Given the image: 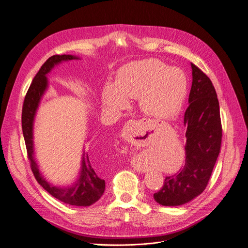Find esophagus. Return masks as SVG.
<instances>
[{
	"mask_svg": "<svg viewBox=\"0 0 248 248\" xmlns=\"http://www.w3.org/2000/svg\"><path fill=\"white\" fill-rule=\"evenodd\" d=\"M131 123H133V122H131V121H130V122H128V124H127V125H126V128H129V127H128V125H129Z\"/></svg>",
	"mask_w": 248,
	"mask_h": 248,
	"instance_id": "1",
	"label": "esophagus"
}]
</instances>
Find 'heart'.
Masks as SVG:
<instances>
[{
    "label": "heart",
    "mask_w": 248,
    "mask_h": 248,
    "mask_svg": "<svg viewBox=\"0 0 248 248\" xmlns=\"http://www.w3.org/2000/svg\"><path fill=\"white\" fill-rule=\"evenodd\" d=\"M187 88V77L181 69L158 59H144L122 67L116 83L105 85L102 100L108 109L120 111L128 106V99L138 98L145 115L167 120L181 109Z\"/></svg>",
    "instance_id": "b5f03b06"
}]
</instances>
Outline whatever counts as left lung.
<instances>
[{
    "instance_id": "8db88e82",
    "label": "left lung",
    "mask_w": 248,
    "mask_h": 248,
    "mask_svg": "<svg viewBox=\"0 0 248 248\" xmlns=\"http://www.w3.org/2000/svg\"><path fill=\"white\" fill-rule=\"evenodd\" d=\"M192 87L184 115L186 160L178 174L165 178L162 188L153 195L158 204L177 207L191 202L208 185L221 143L219 105L210 78L191 63Z\"/></svg>"
}]
</instances>
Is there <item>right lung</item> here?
Returning a JSON list of instances; mask_svg holds the SVG:
<instances>
[{
  "label": "right lung",
  "instance_id": "1",
  "mask_svg": "<svg viewBox=\"0 0 248 248\" xmlns=\"http://www.w3.org/2000/svg\"><path fill=\"white\" fill-rule=\"evenodd\" d=\"M74 59H80V57L70 54L53 55L44 62L33 78L25 98L21 114V126L28 155L31 160V170L37 182L42 186V188L67 205L75 207H89L95 204L102 197L105 192L106 183L105 180H103L96 173L91 161L89 160L88 153L85 152V149L82 153L81 169L79 171L78 178L71 185L67 186H55L48 182L46 178H44L40 172L38 164L34 158L33 125L41 99L48 89L49 83L47 80V75L55 66L64 61H70Z\"/></svg>",
  "mask_w": 248,
  "mask_h": 248
}]
</instances>
